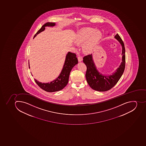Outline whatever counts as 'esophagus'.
Wrapping results in <instances>:
<instances>
[{"mask_svg": "<svg viewBox=\"0 0 146 146\" xmlns=\"http://www.w3.org/2000/svg\"><path fill=\"white\" fill-rule=\"evenodd\" d=\"M78 61L79 62H80L82 61V56H79L78 57Z\"/></svg>", "mask_w": 146, "mask_h": 146, "instance_id": "esophagus-1", "label": "esophagus"}]
</instances>
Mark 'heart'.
<instances>
[{
    "mask_svg": "<svg viewBox=\"0 0 146 146\" xmlns=\"http://www.w3.org/2000/svg\"><path fill=\"white\" fill-rule=\"evenodd\" d=\"M101 36L102 34L99 30L85 28L78 32L76 40L77 43L85 42L83 46L84 51L86 52H90L100 40Z\"/></svg>",
    "mask_w": 146,
    "mask_h": 146,
    "instance_id": "obj_1",
    "label": "heart"
}]
</instances>
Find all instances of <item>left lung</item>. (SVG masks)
Segmentation results:
<instances>
[{
	"label": "left lung",
	"instance_id": "left-lung-1",
	"mask_svg": "<svg viewBox=\"0 0 146 146\" xmlns=\"http://www.w3.org/2000/svg\"><path fill=\"white\" fill-rule=\"evenodd\" d=\"M114 38L122 46V62L119 67L111 75H105L99 72L93 60L92 54L83 58V63L87 68L85 75L87 82L94 90L105 92L110 90L118 82L124 72L125 66V49L124 43L118 34Z\"/></svg>",
	"mask_w": 146,
	"mask_h": 146
}]
</instances>
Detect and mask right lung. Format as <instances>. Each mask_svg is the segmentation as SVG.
I'll return each mask as SVG.
<instances>
[{"label": "right lung", "mask_w": 146, "mask_h": 146, "mask_svg": "<svg viewBox=\"0 0 146 146\" xmlns=\"http://www.w3.org/2000/svg\"><path fill=\"white\" fill-rule=\"evenodd\" d=\"M55 25L56 23H55L49 22L44 24L40 28V29L35 35L34 38L37 35L44 31L45 30L46 27H53ZM78 62L77 58H76V55L75 53L69 52L66 56L63 69L57 78L50 82L47 83H42L35 79H34V80L40 88L48 92H54L61 90L67 85L69 81L70 72L74 66L78 64ZM29 68H30L29 65ZM32 76L33 75H32Z\"/></svg>", "instance_id": "obj_1"}]
</instances>
